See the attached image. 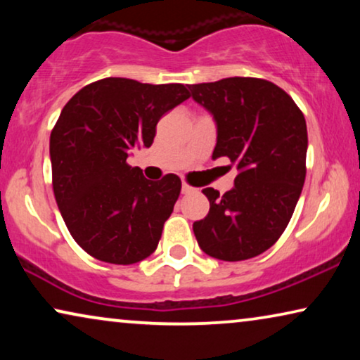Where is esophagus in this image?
I'll use <instances>...</instances> for the list:
<instances>
[{
  "label": "esophagus",
  "mask_w": 360,
  "mask_h": 360,
  "mask_svg": "<svg viewBox=\"0 0 360 360\" xmlns=\"http://www.w3.org/2000/svg\"><path fill=\"white\" fill-rule=\"evenodd\" d=\"M191 191H195V188H193V186H190L188 184H184V185H181V193H191Z\"/></svg>",
  "instance_id": "34e87169"
}]
</instances>
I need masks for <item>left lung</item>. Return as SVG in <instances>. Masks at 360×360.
Instances as JSON below:
<instances>
[{"label": "left lung", "instance_id": "obj_1", "mask_svg": "<svg viewBox=\"0 0 360 360\" xmlns=\"http://www.w3.org/2000/svg\"><path fill=\"white\" fill-rule=\"evenodd\" d=\"M214 116L213 159L239 170L234 188H205L210 213L193 223L200 248L228 262L265 252L283 234L307 176V121L292 96L264 78L231 77L190 85Z\"/></svg>", "mask_w": 360, "mask_h": 360}]
</instances>
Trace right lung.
<instances>
[{"instance_id":"add662e5","label":"right lung","mask_w":360,"mask_h":360,"mask_svg":"<svg viewBox=\"0 0 360 360\" xmlns=\"http://www.w3.org/2000/svg\"><path fill=\"white\" fill-rule=\"evenodd\" d=\"M188 98L181 83L110 77L63 106L51 132L53 195L68 233L91 257L129 265L157 249L181 180H147L127 155L150 147L160 117Z\"/></svg>"}]
</instances>
